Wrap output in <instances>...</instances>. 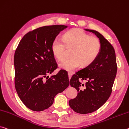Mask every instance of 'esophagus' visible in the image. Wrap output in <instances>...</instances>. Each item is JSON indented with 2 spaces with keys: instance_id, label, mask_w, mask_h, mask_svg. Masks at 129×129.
<instances>
[{
  "instance_id": "obj_1",
  "label": "esophagus",
  "mask_w": 129,
  "mask_h": 129,
  "mask_svg": "<svg viewBox=\"0 0 129 129\" xmlns=\"http://www.w3.org/2000/svg\"><path fill=\"white\" fill-rule=\"evenodd\" d=\"M72 73H71V72H68V76H69V79H71V77H72Z\"/></svg>"
}]
</instances>
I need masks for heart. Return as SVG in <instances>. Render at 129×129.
Returning a JSON list of instances; mask_svg holds the SVG:
<instances>
[{
	"instance_id": "b5f03b06",
	"label": "heart",
	"mask_w": 129,
	"mask_h": 129,
	"mask_svg": "<svg viewBox=\"0 0 129 129\" xmlns=\"http://www.w3.org/2000/svg\"><path fill=\"white\" fill-rule=\"evenodd\" d=\"M65 45L68 48H73L71 53L72 57L61 61L59 67L68 71H73L81 65L83 67L90 65L99 56L101 50L99 40L80 28L65 33L63 36V40L56 38L53 41L51 51L58 60L64 58Z\"/></svg>"
}]
</instances>
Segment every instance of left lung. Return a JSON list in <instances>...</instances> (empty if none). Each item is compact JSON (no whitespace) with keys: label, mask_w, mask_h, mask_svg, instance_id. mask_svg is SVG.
<instances>
[{"label":"left lung","mask_w":129,"mask_h":129,"mask_svg":"<svg viewBox=\"0 0 129 129\" xmlns=\"http://www.w3.org/2000/svg\"><path fill=\"white\" fill-rule=\"evenodd\" d=\"M84 30L99 38L101 50L92 64L77 72L70 80L71 86L77 89V95L69 101V105L73 111L81 114L96 111L106 103L117 71L115 52L110 43L96 30ZM80 79L86 82L82 83Z\"/></svg>","instance_id":"8db88e82"}]
</instances>
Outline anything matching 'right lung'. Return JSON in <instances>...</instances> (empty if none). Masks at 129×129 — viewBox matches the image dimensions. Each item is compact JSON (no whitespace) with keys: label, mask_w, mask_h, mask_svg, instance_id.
Here are the masks:
<instances>
[{"label":"right lung","mask_w":129,"mask_h":129,"mask_svg":"<svg viewBox=\"0 0 129 129\" xmlns=\"http://www.w3.org/2000/svg\"><path fill=\"white\" fill-rule=\"evenodd\" d=\"M65 25L45 26L27 33L14 55L15 87L19 98L28 109L41 111L53 103L57 94L69 86L64 71L49 77L57 68L51 44Z\"/></svg>","instance_id":"right-lung-1"}]
</instances>
